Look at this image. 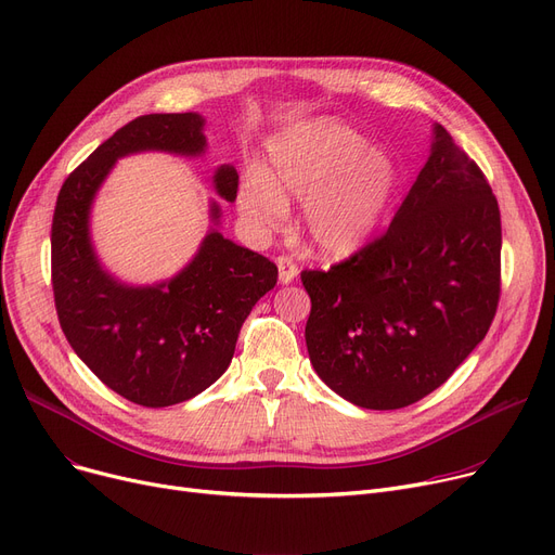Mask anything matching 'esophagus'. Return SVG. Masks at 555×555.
I'll list each match as a JSON object with an SVG mask.
<instances>
[{"label": "esophagus", "mask_w": 555, "mask_h": 555, "mask_svg": "<svg viewBox=\"0 0 555 555\" xmlns=\"http://www.w3.org/2000/svg\"><path fill=\"white\" fill-rule=\"evenodd\" d=\"M276 266H279V281H281L283 285L293 283V281L297 279V274H299V268L295 266V260H293V258H287V256H279Z\"/></svg>", "instance_id": "1"}]
</instances>
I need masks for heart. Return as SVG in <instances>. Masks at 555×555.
Returning a JSON list of instances; mask_svg holds the SVG:
<instances>
[{
  "instance_id": "heart-1",
  "label": "heart",
  "mask_w": 555,
  "mask_h": 555,
  "mask_svg": "<svg viewBox=\"0 0 555 555\" xmlns=\"http://www.w3.org/2000/svg\"><path fill=\"white\" fill-rule=\"evenodd\" d=\"M396 186L398 164L387 149L335 121H312L270 141L268 168H251L238 186V211L254 229L274 231L287 199H301L312 249L337 260L369 243Z\"/></svg>"
}]
</instances>
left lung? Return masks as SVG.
Instances as JSON below:
<instances>
[{
    "label": "left lung",
    "mask_w": 555,
    "mask_h": 555,
    "mask_svg": "<svg viewBox=\"0 0 555 555\" xmlns=\"http://www.w3.org/2000/svg\"><path fill=\"white\" fill-rule=\"evenodd\" d=\"M500 207L479 166L431 126V151L385 236L328 272L306 270L317 375L364 410L439 389L500 301Z\"/></svg>",
    "instance_id": "1"
}]
</instances>
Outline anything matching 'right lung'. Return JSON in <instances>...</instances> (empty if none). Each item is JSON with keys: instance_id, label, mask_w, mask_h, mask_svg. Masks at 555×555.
Here are the masks:
<instances>
[{"instance_id": "add662e5", "label": "right lung", "mask_w": 555, "mask_h": 555, "mask_svg": "<svg viewBox=\"0 0 555 555\" xmlns=\"http://www.w3.org/2000/svg\"><path fill=\"white\" fill-rule=\"evenodd\" d=\"M199 157L207 151L204 116L143 114L87 157L57 193L51 224V281L61 328L99 380L141 406H170L195 398L231 364L241 326L276 285L272 260L224 238L220 204L214 227L172 279L128 285L96 256L90 218L99 189L116 159L137 153ZM214 189L236 199L238 172L222 164Z\"/></svg>"}]
</instances>
